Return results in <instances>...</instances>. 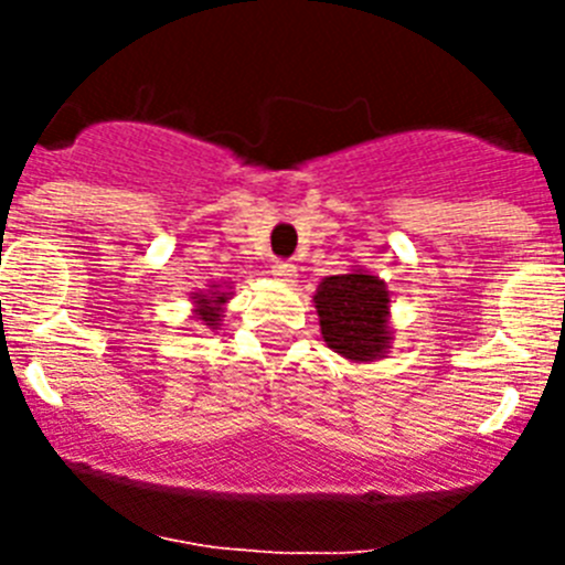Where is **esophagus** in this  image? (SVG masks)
I'll list each match as a JSON object with an SVG mask.
<instances>
[{
	"label": "esophagus",
	"mask_w": 565,
	"mask_h": 565,
	"mask_svg": "<svg viewBox=\"0 0 565 565\" xmlns=\"http://www.w3.org/2000/svg\"><path fill=\"white\" fill-rule=\"evenodd\" d=\"M271 274L277 279H282V282H294V279H297V266H294V263H286V259H279V263H274Z\"/></svg>",
	"instance_id": "34e87169"
}]
</instances>
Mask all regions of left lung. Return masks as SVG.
<instances>
[{
  "label": "left lung",
  "mask_w": 565,
  "mask_h": 565,
  "mask_svg": "<svg viewBox=\"0 0 565 565\" xmlns=\"http://www.w3.org/2000/svg\"><path fill=\"white\" fill-rule=\"evenodd\" d=\"M391 288L362 266L326 277L313 294L319 331L348 362H379L391 353Z\"/></svg>",
  "instance_id": "left-lung-1"
}]
</instances>
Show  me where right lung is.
<instances>
[{"mask_svg":"<svg viewBox=\"0 0 565 565\" xmlns=\"http://www.w3.org/2000/svg\"><path fill=\"white\" fill-rule=\"evenodd\" d=\"M234 297L228 282H212L206 291H194L192 297V319L198 326H206L209 331H217L223 326L226 302Z\"/></svg>","mask_w":565,"mask_h":565,"instance_id":"add662e5","label":"right lung"}]
</instances>
